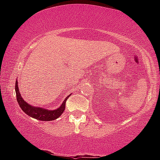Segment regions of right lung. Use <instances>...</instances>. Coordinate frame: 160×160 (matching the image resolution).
<instances>
[{
	"mask_svg": "<svg viewBox=\"0 0 160 160\" xmlns=\"http://www.w3.org/2000/svg\"><path fill=\"white\" fill-rule=\"evenodd\" d=\"M15 92L16 97H17V101L20 105L22 110L25 112L27 115L30 116L32 118H36L37 120L43 121H50L55 120L61 116L62 113H63L65 108H66V102L67 99H68L70 95L66 97L64 101L62 103L61 105L58 109L54 110H49L47 109H44L42 107L32 106L29 103L26 102L22 97L20 91H19L18 82L16 80L15 82ZM71 95V94H70Z\"/></svg>",
	"mask_w": 160,
	"mask_h": 160,
	"instance_id": "right-lung-1",
	"label": "right lung"
}]
</instances>
